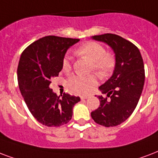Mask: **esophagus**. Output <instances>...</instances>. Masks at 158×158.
Returning a JSON list of instances; mask_svg holds the SVG:
<instances>
[{"mask_svg": "<svg viewBox=\"0 0 158 158\" xmlns=\"http://www.w3.org/2000/svg\"><path fill=\"white\" fill-rule=\"evenodd\" d=\"M80 98H81V99H87V98H89V96H88V95H81V96H80Z\"/></svg>", "mask_w": 158, "mask_h": 158, "instance_id": "34e87169", "label": "esophagus"}]
</instances>
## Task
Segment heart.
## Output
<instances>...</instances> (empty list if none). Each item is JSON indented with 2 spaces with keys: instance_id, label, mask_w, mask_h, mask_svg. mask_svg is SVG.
<instances>
[{
  "instance_id": "heart-1",
  "label": "heart",
  "mask_w": 158,
  "mask_h": 158,
  "mask_svg": "<svg viewBox=\"0 0 158 158\" xmlns=\"http://www.w3.org/2000/svg\"><path fill=\"white\" fill-rule=\"evenodd\" d=\"M75 54L84 58L91 63L90 69L99 77L108 76L115 65V57L112 53L106 52L105 48L97 42H88L75 50ZM62 69L69 72L71 69V57L66 55L62 60ZM97 84V79L94 75L82 76L71 75L67 80V86L78 94H87Z\"/></svg>"
}]
</instances>
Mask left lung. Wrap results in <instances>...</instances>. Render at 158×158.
<instances>
[{
  "mask_svg": "<svg viewBox=\"0 0 158 158\" xmlns=\"http://www.w3.org/2000/svg\"><path fill=\"white\" fill-rule=\"evenodd\" d=\"M92 39L111 47L115 67L113 75L99 86L109 98L98 96L100 105L91 117L98 124L114 127L127 120L138 105L145 80L143 58L138 47L121 36L104 34Z\"/></svg>",
  "mask_w": 158,
  "mask_h": 158,
  "instance_id": "left-lung-1",
  "label": "left lung"
}]
</instances>
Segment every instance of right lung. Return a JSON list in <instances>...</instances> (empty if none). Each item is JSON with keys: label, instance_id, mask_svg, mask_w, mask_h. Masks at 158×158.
<instances>
[{"label": "right lung", "instance_id": "add662e5", "mask_svg": "<svg viewBox=\"0 0 158 158\" xmlns=\"http://www.w3.org/2000/svg\"><path fill=\"white\" fill-rule=\"evenodd\" d=\"M79 39L49 35L30 44L20 55L17 79L29 110L39 123L60 127L70 121L79 97L64 94L58 97L50 88V79L59 75L68 49Z\"/></svg>", "mask_w": 158, "mask_h": 158}]
</instances>
